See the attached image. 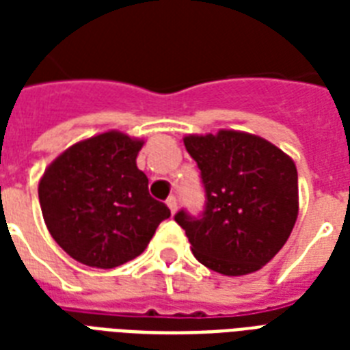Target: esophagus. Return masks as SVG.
Listing matches in <instances>:
<instances>
[{
  "mask_svg": "<svg viewBox=\"0 0 350 350\" xmlns=\"http://www.w3.org/2000/svg\"><path fill=\"white\" fill-rule=\"evenodd\" d=\"M167 207L170 208V213L176 214V211H178V202H176L174 196H170L169 200H167Z\"/></svg>",
  "mask_w": 350,
  "mask_h": 350,
  "instance_id": "obj_1",
  "label": "esophagus"
}]
</instances>
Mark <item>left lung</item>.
<instances>
[{
	"mask_svg": "<svg viewBox=\"0 0 350 350\" xmlns=\"http://www.w3.org/2000/svg\"><path fill=\"white\" fill-rule=\"evenodd\" d=\"M183 143L207 194L203 218L183 211L174 216L192 254L224 276L260 271L282 250L298 218L294 159L265 137L232 129L187 134Z\"/></svg>",
	"mask_w": 350,
	"mask_h": 350,
	"instance_id": "1",
	"label": "left lung"
}]
</instances>
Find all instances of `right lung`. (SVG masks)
I'll use <instances>...</instances> for the list:
<instances>
[{
    "mask_svg": "<svg viewBox=\"0 0 350 350\" xmlns=\"http://www.w3.org/2000/svg\"><path fill=\"white\" fill-rule=\"evenodd\" d=\"M145 139L121 131L85 137L40 178L41 213L56 243L79 263L114 269L147 249L169 207L148 194L136 158Z\"/></svg>",
    "mask_w": 350,
    "mask_h": 350,
    "instance_id": "obj_1",
    "label": "right lung"
}]
</instances>
